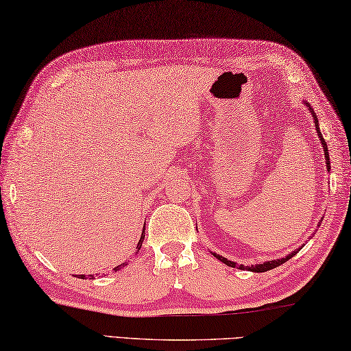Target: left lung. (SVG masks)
Masks as SVG:
<instances>
[{
    "instance_id": "1",
    "label": "left lung",
    "mask_w": 351,
    "mask_h": 351,
    "mask_svg": "<svg viewBox=\"0 0 351 351\" xmlns=\"http://www.w3.org/2000/svg\"><path fill=\"white\" fill-rule=\"evenodd\" d=\"M305 104L309 107V112L313 113V118H314V124H315V130H317V135H319V140H320V143H322V146H324V151H325V158H326V169H331L330 168V155H328V147H326V143H325V140H324V136H322V134H320V129H319V121H317V114L314 113V110L311 108V106L308 104V102H305ZM303 247V245H302ZM300 247V249H302ZM298 249V250H300ZM298 250H294L292 252V254H289L288 256H285V258H280V260H272V261H266V263H261V264H255V266H238L237 263L234 261H230V260H227V258H223V256H221V255H217V254H213V252H211V254H213L217 260L219 261H222L223 264H227V266H230V267H239V269H247V271H250V272H267V271H271V269H274V267H278L280 264H283V263H286L288 260H291L292 256H294Z\"/></svg>"
}]
</instances>
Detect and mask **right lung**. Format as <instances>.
Masks as SVG:
<instances>
[{"mask_svg":"<svg viewBox=\"0 0 351 351\" xmlns=\"http://www.w3.org/2000/svg\"><path fill=\"white\" fill-rule=\"evenodd\" d=\"M143 233H145V227H143ZM143 233H141V238H140V241H138V244H136V252L141 249L143 239H145V237H143ZM124 264H125V263H123V264H119V266H117V267H114V271H119V269H121V267H124ZM76 277H77V278H84V277H85V275H76Z\"/></svg>","mask_w":351,"mask_h":351,"instance_id":"right-lung-1","label":"right lung"}]
</instances>
